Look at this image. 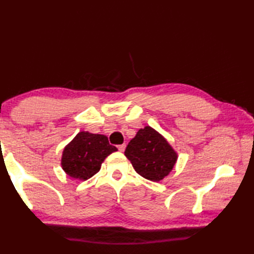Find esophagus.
Here are the masks:
<instances>
[{"label": "esophagus", "instance_id": "esophagus-1", "mask_svg": "<svg viewBox=\"0 0 254 254\" xmlns=\"http://www.w3.org/2000/svg\"><path fill=\"white\" fill-rule=\"evenodd\" d=\"M118 149L120 150V152H124V149H126V144H122V145H119Z\"/></svg>", "mask_w": 254, "mask_h": 254}]
</instances>
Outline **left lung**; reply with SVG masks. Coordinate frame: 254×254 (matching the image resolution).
Instances as JSON below:
<instances>
[{
	"label": "left lung",
	"mask_w": 254,
	"mask_h": 254,
	"mask_svg": "<svg viewBox=\"0 0 254 254\" xmlns=\"http://www.w3.org/2000/svg\"><path fill=\"white\" fill-rule=\"evenodd\" d=\"M124 155L139 176L154 182L168 176L178 159L174 147L152 127L139 128L127 144Z\"/></svg>",
	"instance_id": "8db88e82"
}]
</instances>
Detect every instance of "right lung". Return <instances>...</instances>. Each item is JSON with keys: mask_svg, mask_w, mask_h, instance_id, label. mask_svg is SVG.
<instances>
[{"mask_svg": "<svg viewBox=\"0 0 254 254\" xmlns=\"http://www.w3.org/2000/svg\"><path fill=\"white\" fill-rule=\"evenodd\" d=\"M117 150L106 135L82 131L64 147L62 169L73 179L85 181L96 175L104 160Z\"/></svg>", "mask_w": 254, "mask_h": 254, "instance_id": "add662e5", "label": "right lung"}]
</instances>
